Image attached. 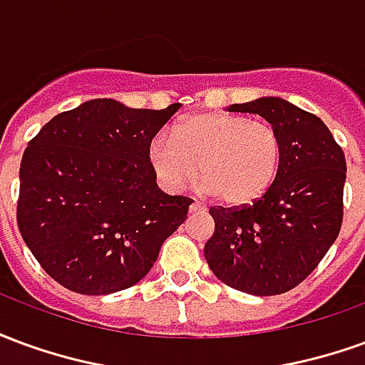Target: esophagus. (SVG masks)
Listing matches in <instances>:
<instances>
[{
    "label": "esophagus",
    "instance_id": "1",
    "mask_svg": "<svg viewBox=\"0 0 365 365\" xmlns=\"http://www.w3.org/2000/svg\"><path fill=\"white\" fill-rule=\"evenodd\" d=\"M207 207L203 203H199V201H193L190 205V211H205Z\"/></svg>",
    "mask_w": 365,
    "mask_h": 365
}]
</instances>
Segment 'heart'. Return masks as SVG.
Returning <instances> with one entry per match:
<instances>
[{"label": "heart", "mask_w": 365, "mask_h": 365, "mask_svg": "<svg viewBox=\"0 0 365 365\" xmlns=\"http://www.w3.org/2000/svg\"><path fill=\"white\" fill-rule=\"evenodd\" d=\"M282 152V135L269 120L207 111L180 120L170 136H154L148 162L164 190H185L201 168L207 191L227 205H246L272 187Z\"/></svg>", "instance_id": "1"}]
</instances>
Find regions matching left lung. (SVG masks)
<instances>
[{
    "label": "left lung",
    "instance_id": "left-lung-1",
    "mask_svg": "<svg viewBox=\"0 0 365 365\" xmlns=\"http://www.w3.org/2000/svg\"><path fill=\"white\" fill-rule=\"evenodd\" d=\"M256 113L279 130L282 164L252 205L211 207L213 237L205 260L229 287L279 295L311 274L336 240L344 215V152L317 115L282 97L230 105Z\"/></svg>",
    "mask_w": 365,
    "mask_h": 365
}]
</instances>
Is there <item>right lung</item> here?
<instances>
[{"label":"right lung","instance_id":"obj_1","mask_svg":"<svg viewBox=\"0 0 365 365\" xmlns=\"http://www.w3.org/2000/svg\"><path fill=\"white\" fill-rule=\"evenodd\" d=\"M180 109L91 99L58 113L25 148L21 237L52 279L83 295L127 289L187 219L190 197L160 190L148 146Z\"/></svg>","mask_w":365,"mask_h":365}]
</instances>
